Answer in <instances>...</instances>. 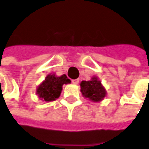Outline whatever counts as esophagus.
Returning a JSON list of instances; mask_svg holds the SVG:
<instances>
[{
    "label": "esophagus",
    "instance_id": "esophagus-1",
    "mask_svg": "<svg viewBox=\"0 0 149 149\" xmlns=\"http://www.w3.org/2000/svg\"><path fill=\"white\" fill-rule=\"evenodd\" d=\"M72 83L74 84H77L79 83V79H78V78H77V79H72Z\"/></svg>",
    "mask_w": 149,
    "mask_h": 149
}]
</instances>
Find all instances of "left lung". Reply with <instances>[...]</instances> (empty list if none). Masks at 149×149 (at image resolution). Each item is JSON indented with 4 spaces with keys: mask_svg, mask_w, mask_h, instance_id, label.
I'll use <instances>...</instances> for the list:
<instances>
[{
    "mask_svg": "<svg viewBox=\"0 0 149 149\" xmlns=\"http://www.w3.org/2000/svg\"><path fill=\"white\" fill-rule=\"evenodd\" d=\"M80 86L83 95L92 102H100L106 96V90L96 77H93L90 81H83Z\"/></svg>",
    "mask_w": 149,
    "mask_h": 149,
    "instance_id": "obj_1",
    "label": "left lung"
}]
</instances>
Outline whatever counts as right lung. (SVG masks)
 <instances>
[{
	"instance_id": "right-lung-1",
	"label": "right lung",
	"mask_w": 149,
	"mask_h": 149,
	"mask_svg": "<svg viewBox=\"0 0 149 149\" xmlns=\"http://www.w3.org/2000/svg\"><path fill=\"white\" fill-rule=\"evenodd\" d=\"M71 80L65 75L56 77L55 75H47L45 81L37 88L36 94L39 98L45 102L54 101L61 95L63 84H70Z\"/></svg>"
}]
</instances>
